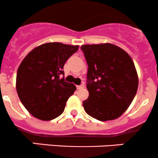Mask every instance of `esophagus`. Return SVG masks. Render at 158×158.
Masks as SVG:
<instances>
[{
	"instance_id": "1",
	"label": "esophagus",
	"mask_w": 158,
	"mask_h": 158,
	"mask_svg": "<svg viewBox=\"0 0 158 158\" xmlns=\"http://www.w3.org/2000/svg\"><path fill=\"white\" fill-rule=\"evenodd\" d=\"M84 87V86L83 84H81V85H77V90H81V89H83Z\"/></svg>"
}]
</instances>
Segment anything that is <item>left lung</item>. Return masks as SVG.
I'll return each instance as SVG.
<instances>
[{
  "label": "left lung",
  "mask_w": 158,
  "mask_h": 158,
  "mask_svg": "<svg viewBox=\"0 0 158 158\" xmlns=\"http://www.w3.org/2000/svg\"><path fill=\"white\" fill-rule=\"evenodd\" d=\"M87 60L89 97L84 110L101 121H111L124 114L134 100L138 77L131 57L110 43L81 47Z\"/></svg>",
  "instance_id": "8db88e82"
}]
</instances>
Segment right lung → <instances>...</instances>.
<instances>
[{"mask_svg":"<svg viewBox=\"0 0 158 158\" xmlns=\"http://www.w3.org/2000/svg\"><path fill=\"white\" fill-rule=\"evenodd\" d=\"M78 48L59 42L46 43L33 49L21 61L17 72V92L34 118L51 121L64 112L67 101L76 90L74 84L61 78L64 66Z\"/></svg>","mask_w":158,"mask_h":158,"instance_id":"1","label":"right lung"}]
</instances>
